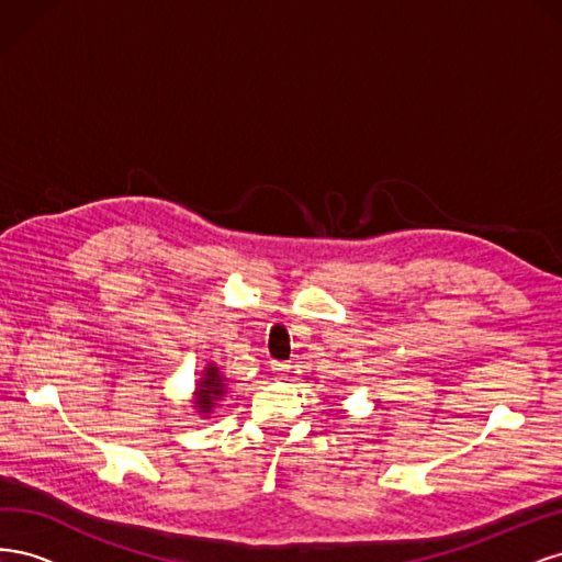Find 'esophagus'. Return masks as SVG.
<instances>
[{
  "label": "esophagus",
  "instance_id": "obj_1",
  "mask_svg": "<svg viewBox=\"0 0 562 562\" xmlns=\"http://www.w3.org/2000/svg\"><path fill=\"white\" fill-rule=\"evenodd\" d=\"M271 370L277 372V378L285 380V378L293 372V366H291V363H279V361H274V363H271Z\"/></svg>",
  "mask_w": 562,
  "mask_h": 562
}]
</instances>
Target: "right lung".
Segmentation results:
<instances>
[{
  "mask_svg": "<svg viewBox=\"0 0 562 562\" xmlns=\"http://www.w3.org/2000/svg\"><path fill=\"white\" fill-rule=\"evenodd\" d=\"M225 394H227V378L220 372L217 363L209 361L201 372V378L194 384L192 407L196 411V415L211 417L213 407L225 398Z\"/></svg>",
  "mask_w": 562,
  "mask_h": 562,
  "instance_id": "obj_1",
  "label": "right lung"
}]
</instances>
